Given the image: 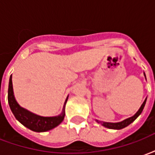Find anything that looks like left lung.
<instances>
[{
  "mask_svg": "<svg viewBox=\"0 0 155 155\" xmlns=\"http://www.w3.org/2000/svg\"><path fill=\"white\" fill-rule=\"evenodd\" d=\"M143 74H144V73H143ZM144 76H145V74H144ZM145 79H146V76H145ZM146 100H147V98L144 100V101L143 102L142 105H141L140 109H139V110L136 112V114H134V115H133L132 117H130V118H128V119H126V120L121 121V122H118V123H110V122H104V121H101V120H96V122L99 124H101L103 126L106 127V128H109V129H113V130H121V129H123V128H124V127L128 126V125L130 124L132 122H134V121L138 118V116L142 113L143 108H144V105H145V103H146Z\"/></svg>",
  "mask_w": 155,
  "mask_h": 155,
  "instance_id": "obj_1",
  "label": "left lung"
}]
</instances>
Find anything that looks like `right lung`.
<instances>
[{
  "label": "right lung",
  "instance_id": "right-lung-1",
  "mask_svg": "<svg viewBox=\"0 0 155 155\" xmlns=\"http://www.w3.org/2000/svg\"><path fill=\"white\" fill-rule=\"evenodd\" d=\"M67 100L68 97L64 101L62 112L57 116L43 117L33 114L27 110L22 108L21 106H20L17 101H15L14 92H13V85H12V74L10 76L8 86V103L10 108L14 116L15 117V119L18 120L20 123H21L24 126L28 128L32 131L45 132L58 126L64 120V106L67 102Z\"/></svg>",
  "mask_w": 155,
  "mask_h": 155
}]
</instances>
